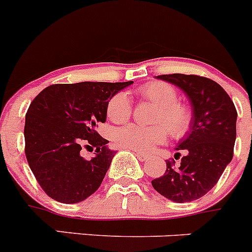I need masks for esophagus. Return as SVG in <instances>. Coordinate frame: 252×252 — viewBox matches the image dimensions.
<instances>
[{
    "label": "esophagus",
    "instance_id": "34e87169",
    "mask_svg": "<svg viewBox=\"0 0 252 252\" xmlns=\"http://www.w3.org/2000/svg\"><path fill=\"white\" fill-rule=\"evenodd\" d=\"M135 157H137L138 159H139L140 161H145L149 159V155H145V154H142V153H135Z\"/></svg>",
    "mask_w": 252,
    "mask_h": 252
}]
</instances>
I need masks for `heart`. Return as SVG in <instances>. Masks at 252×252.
<instances>
[{
    "instance_id": "heart-1",
    "label": "heart",
    "mask_w": 252,
    "mask_h": 252,
    "mask_svg": "<svg viewBox=\"0 0 252 252\" xmlns=\"http://www.w3.org/2000/svg\"><path fill=\"white\" fill-rule=\"evenodd\" d=\"M143 99L158 107L155 113L154 126L128 124L115 129L113 140L118 147L137 153H149L158 144L166 140V130L175 139L185 137L192 123V113L184 103L178 100V91L165 82H150L138 88ZM131 114V102L126 93H115L107 103L108 118L114 123L128 121Z\"/></svg>"
}]
</instances>
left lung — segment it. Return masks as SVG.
<instances>
[{
  "instance_id": "8db88e82",
  "label": "left lung",
  "mask_w": 252,
  "mask_h": 252,
  "mask_svg": "<svg viewBox=\"0 0 252 252\" xmlns=\"http://www.w3.org/2000/svg\"><path fill=\"white\" fill-rule=\"evenodd\" d=\"M158 79L179 87L189 98L192 123L176 150H185L180 164L166 163L163 176L152 180L159 194L175 203H189L210 191L234 155L237 112L220 84L195 74H161ZM180 157L176 153L175 159Z\"/></svg>"
}]
</instances>
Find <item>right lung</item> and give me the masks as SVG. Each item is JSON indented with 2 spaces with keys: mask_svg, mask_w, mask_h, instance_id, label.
<instances>
[{
  "mask_svg": "<svg viewBox=\"0 0 252 252\" xmlns=\"http://www.w3.org/2000/svg\"><path fill=\"white\" fill-rule=\"evenodd\" d=\"M131 83L52 84L32 100L26 114L25 153L49 197L76 204L97 191L115 152L95 126L107 119L108 100ZM83 145L96 148L91 161L80 155Z\"/></svg>",
  "mask_w": 252,
  "mask_h": 252,
  "instance_id": "add662e5",
  "label": "right lung"
}]
</instances>
